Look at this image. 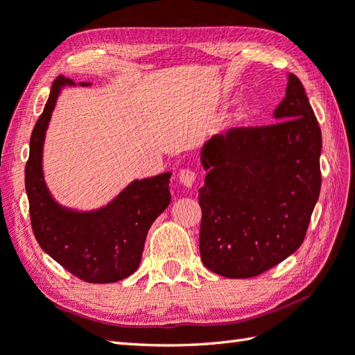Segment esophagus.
Listing matches in <instances>:
<instances>
[{
    "label": "esophagus",
    "mask_w": 355,
    "mask_h": 355,
    "mask_svg": "<svg viewBox=\"0 0 355 355\" xmlns=\"http://www.w3.org/2000/svg\"><path fill=\"white\" fill-rule=\"evenodd\" d=\"M196 178H197V173H196V171H192V169H182L178 173L180 183L184 184L186 188H192V186H194V183H196Z\"/></svg>",
    "instance_id": "1"
}]
</instances>
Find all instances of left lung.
<instances>
[{"instance_id": "obj_1", "label": "left lung", "mask_w": 355, "mask_h": 355, "mask_svg": "<svg viewBox=\"0 0 355 355\" xmlns=\"http://www.w3.org/2000/svg\"><path fill=\"white\" fill-rule=\"evenodd\" d=\"M275 119L230 128L202 149L200 256L227 278H253L295 253L320 196L321 130L295 74Z\"/></svg>"}]
</instances>
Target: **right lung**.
I'll return each instance as SVG.
<instances>
[{
	"label": "right lung",
	"instance_id": "obj_1",
	"mask_svg": "<svg viewBox=\"0 0 355 355\" xmlns=\"http://www.w3.org/2000/svg\"><path fill=\"white\" fill-rule=\"evenodd\" d=\"M74 85L57 77L31 135L24 169L31 225L38 245L76 278L108 284L137 272L147 233L171 203V172L135 180L112 203L98 211L63 208L49 194L42 169L44 133L62 87ZM88 85V83H82Z\"/></svg>",
	"mask_w": 355,
	"mask_h": 355
}]
</instances>
